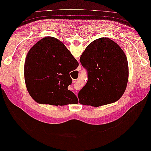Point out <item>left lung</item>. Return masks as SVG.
<instances>
[{
    "label": "left lung",
    "instance_id": "left-lung-1",
    "mask_svg": "<svg viewBox=\"0 0 151 151\" xmlns=\"http://www.w3.org/2000/svg\"><path fill=\"white\" fill-rule=\"evenodd\" d=\"M88 81L78 93L79 103L99 107L119 100L125 91L129 77L127 59L121 47L101 37L91 42L80 56Z\"/></svg>",
    "mask_w": 151,
    "mask_h": 151
}]
</instances>
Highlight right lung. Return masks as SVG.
<instances>
[{
  "label": "right lung",
  "instance_id": "right-lung-1",
  "mask_svg": "<svg viewBox=\"0 0 151 151\" xmlns=\"http://www.w3.org/2000/svg\"><path fill=\"white\" fill-rule=\"evenodd\" d=\"M78 62L58 39L46 37L28 51L24 63V80L28 92L41 104L65 106L78 99L67 87L72 83L69 72Z\"/></svg>",
  "mask_w": 151,
  "mask_h": 151
}]
</instances>
